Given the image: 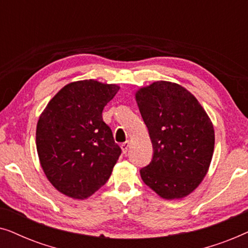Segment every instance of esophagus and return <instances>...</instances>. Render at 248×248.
I'll return each instance as SVG.
<instances>
[{"instance_id": "34e87169", "label": "esophagus", "mask_w": 248, "mask_h": 248, "mask_svg": "<svg viewBox=\"0 0 248 248\" xmlns=\"http://www.w3.org/2000/svg\"><path fill=\"white\" fill-rule=\"evenodd\" d=\"M121 148H122V151H123V154H126L128 148H130V141H126V142H124V143H122Z\"/></svg>"}]
</instances>
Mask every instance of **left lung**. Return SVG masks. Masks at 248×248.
<instances>
[{
	"instance_id": "obj_1",
	"label": "left lung",
	"mask_w": 248,
	"mask_h": 248,
	"mask_svg": "<svg viewBox=\"0 0 248 248\" xmlns=\"http://www.w3.org/2000/svg\"><path fill=\"white\" fill-rule=\"evenodd\" d=\"M154 157L140 170L144 184L165 200L183 199L205 177L215 130L198 99L181 84L155 81L135 93Z\"/></svg>"
}]
</instances>
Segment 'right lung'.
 I'll list each match as a JSON object with an SVG mask.
<instances>
[{"mask_svg": "<svg viewBox=\"0 0 248 248\" xmlns=\"http://www.w3.org/2000/svg\"><path fill=\"white\" fill-rule=\"evenodd\" d=\"M120 87L97 80L64 86L40 114L38 158L46 177L62 194L89 198L106 184L121 155L103 109Z\"/></svg>", "mask_w": 248, "mask_h": 248, "instance_id": "1", "label": "right lung"}]
</instances>
